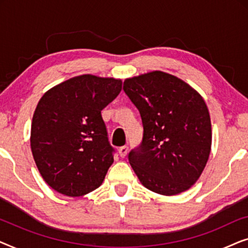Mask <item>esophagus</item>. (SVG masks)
I'll return each instance as SVG.
<instances>
[{"label":"esophagus","instance_id":"1","mask_svg":"<svg viewBox=\"0 0 248 248\" xmlns=\"http://www.w3.org/2000/svg\"><path fill=\"white\" fill-rule=\"evenodd\" d=\"M127 151H128V148L126 147V145H123V147L118 148V154H120L122 158H124L125 155H127Z\"/></svg>","mask_w":248,"mask_h":248}]
</instances>
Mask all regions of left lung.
<instances>
[{
  "label": "left lung",
  "mask_w": 248,
  "mask_h": 248,
  "mask_svg": "<svg viewBox=\"0 0 248 248\" xmlns=\"http://www.w3.org/2000/svg\"><path fill=\"white\" fill-rule=\"evenodd\" d=\"M123 89L143 124L140 147L128 155L141 184L167 196L187 191L211 151V120L204 99L185 81L162 71L125 79Z\"/></svg>",
  "instance_id": "obj_1"
}]
</instances>
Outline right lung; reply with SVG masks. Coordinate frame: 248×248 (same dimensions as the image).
Returning <instances> with one entry per match:
<instances>
[{
    "mask_svg": "<svg viewBox=\"0 0 248 248\" xmlns=\"http://www.w3.org/2000/svg\"><path fill=\"white\" fill-rule=\"evenodd\" d=\"M122 90V80L83 74L47 90L33 113L30 147L48 186L66 196L103 184L114 162L101 110Z\"/></svg>",
    "mask_w": 248,
    "mask_h": 248,
    "instance_id": "obj_1",
    "label": "right lung"
}]
</instances>
